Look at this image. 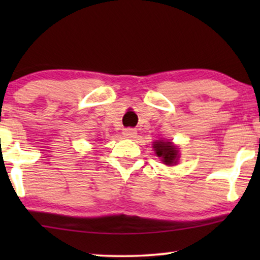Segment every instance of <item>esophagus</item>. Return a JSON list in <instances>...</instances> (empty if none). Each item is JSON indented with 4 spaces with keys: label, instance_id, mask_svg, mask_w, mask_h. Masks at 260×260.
I'll list each match as a JSON object with an SVG mask.
<instances>
[{
    "label": "esophagus",
    "instance_id": "obj_1",
    "mask_svg": "<svg viewBox=\"0 0 260 260\" xmlns=\"http://www.w3.org/2000/svg\"><path fill=\"white\" fill-rule=\"evenodd\" d=\"M123 135L126 138H134V137H136L137 131H136V129H131V127H127V129L123 130Z\"/></svg>",
    "mask_w": 260,
    "mask_h": 260
}]
</instances>
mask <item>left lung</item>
<instances>
[{"label": "left lung", "mask_w": 260, "mask_h": 260, "mask_svg": "<svg viewBox=\"0 0 260 260\" xmlns=\"http://www.w3.org/2000/svg\"><path fill=\"white\" fill-rule=\"evenodd\" d=\"M154 149L156 151V155L158 157H161L162 162L165 165H173V163H176L177 157V149L175 145H173L170 142H155L154 143Z\"/></svg>", "instance_id": "8db88e82"}]
</instances>
